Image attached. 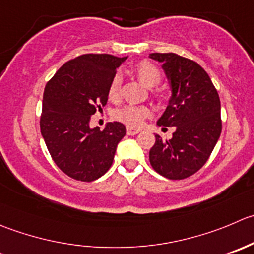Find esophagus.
Segmentation results:
<instances>
[{
	"label": "esophagus",
	"instance_id": "esophagus-1",
	"mask_svg": "<svg viewBox=\"0 0 254 254\" xmlns=\"http://www.w3.org/2000/svg\"><path fill=\"white\" fill-rule=\"evenodd\" d=\"M139 131H140V129H136V127H127V135H136Z\"/></svg>",
	"mask_w": 254,
	"mask_h": 254
}]
</instances>
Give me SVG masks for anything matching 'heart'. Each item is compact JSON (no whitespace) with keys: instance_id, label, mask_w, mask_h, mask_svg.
Returning <instances> with one entry per match:
<instances>
[{"instance_id":"obj_1","label":"heart","mask_w":254,"mask_h":254,"mask_svg":"<svg viewBox=\"0 0 254 254\" xmlns=\"http://www.w3.org/2000/svg\"><path fill=\"white\" fill-rule=\"evenodd\" d=\"M134 74L145 87L152 88L151 94L155 98H157V99L161 98V92L155 87L161 83L164 74L156 64L149 61L139 62L134 67ZM120 95H122V77L117 74L113 77V79L109 83L108 98H109L110 102H118L120 99ZM149 115L150 109L145 105H125V107L115 110L114 113L115 119L124 123L127 127H139L142 120Z\"/></svg>"}]
</instances>
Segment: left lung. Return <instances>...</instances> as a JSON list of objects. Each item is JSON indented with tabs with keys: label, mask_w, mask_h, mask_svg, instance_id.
Segmentation results:
<instances>
[{
	"label": "left lung",
	"mask_w": 254,
	"mask_h": 254,
	"mask_svg": "<svg viewBox=\"0 0 254 254\" xmlns=\"http://www.w3.org/2000/svg\"><path fill=\"white\" fill-rule=\"evenodd\" d=\"M150 58L162 63L172 92L157 125L176 129L170 140L155 135L150 164L167 179H186L206 164L220 137V97L206 70L192 59L175 53H151Z\"/></svg>",
	"instance_id": "1"
}]
</instances>
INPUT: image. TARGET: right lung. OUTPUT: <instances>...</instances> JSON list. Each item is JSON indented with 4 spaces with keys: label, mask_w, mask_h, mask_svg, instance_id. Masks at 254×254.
I'll list each match as a JSON object with an SVG mask.
<instances>
[{
    "label": "right lung",
    "mask_w": 254,
    "mask_h": 254,
    "mask_svg": "<svg viewBox=\"0 0 254 254\" xmlns=\"http://www.w3.org/2000/svg\"><path fill=\"white\" fill-rule=\"evenodd\" d=\"M127 57L88 53L62 65L43 93L41 132L57 166L72 179L90 182L110 169L125 135L119 122L90 129V117L108 102V87Z\"/></svg>",
    "instance_id": "obj_1"
}]
</instances>
